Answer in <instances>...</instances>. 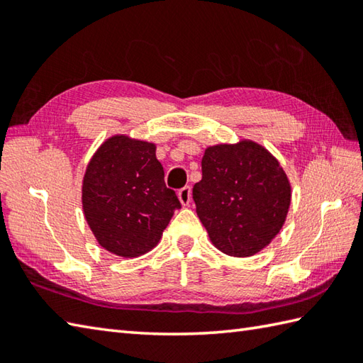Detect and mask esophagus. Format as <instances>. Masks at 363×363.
<instances>
[{
	"label": "esophagus",
	"mask_w": 363,
	"mask_h": 363,
	"mask_svg": "<svg viewBox=\"0 0 363 363\" xmlns=\"http://www.w3.org/2000/svg\"><path fill=\"white\" fill-rule=\"evenodd\" d=\"M177 198L182 206H189L191 201V189L190 187H184L179 191H177Z\"/></svg>",
	"instance_id": "1"
}]
</instances>
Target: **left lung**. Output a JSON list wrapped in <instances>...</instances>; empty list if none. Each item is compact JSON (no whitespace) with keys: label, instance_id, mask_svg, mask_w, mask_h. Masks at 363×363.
<instances>
[{"label":"left lung","instance_id":"8db88e82","mask_svg":"<svg viewBox=\"0 0 363 363\" xmlns=\"http://www.w3.org/2000/svg\"><path fill=\"white\" fill-rule=\"evenodd\" d=\"M203 179L194 186L196 213L215 248L251 257L279 234L291 184L272 152L252 140L207 146Z\"/></svg>","mask_w":363,"mask_h":363}]
</instances>
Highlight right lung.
Masks as SVG:
<instances>
[{"instance_id": "obj_1", "label": "right lung", "mask_w": 363, "mask_h": 363, "mask_svg": "<svg viewBox=\"0 0 363 363\" xmlns=\"http://www.w3.org/2000/svg\"><path fill=\"white\" fill-rule=\"evenodd\" d=\"M82 211L96 242L118 257L156 248L181 203L164 181L156 145L125 134L95 151L82 179Z\"/></svg>"}]
</instances>
